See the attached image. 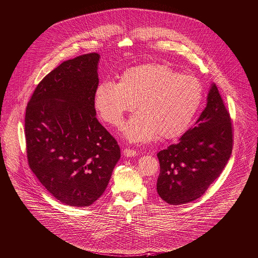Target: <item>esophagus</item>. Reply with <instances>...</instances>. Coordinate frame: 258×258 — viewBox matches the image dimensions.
I'll return each mask as SVG.
<instances>
[{"label": "esophagus", "mask_w": 258, "mask_h": 258, "mask_svg": "<svg viewBox=\"0 0 258 258\" xmlns=\"http://www.w3.org/2000/svg\"><path fill=\"white\" fill-rule=\"evenodd\" d=\"M137 152L135 151V150H132V149H124L123 150V155L125 156V157H135V156H137Z\"/></svg>", "instance_id": "obj_1"}]
</instances>
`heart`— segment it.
Returning <instances> with one entry per match:
<instances>
[{
	"mask_svg": "<svg viewBox=\"0 0 258 258\" xmlns=\"http://www.w3.org/2000/svg\"><path fill=\"white\" fill-rule=\"evenodd\" d=\"M204 99L201 81L181 75L166 64L146 63L124 71L118 83L101 82L94 104L101 117L119 126L126 112H138L124 127L133 143L181 136L198 113Z\"/></svg>",
	"mask_w": 258,
	"mask_h": 258,
	"instance_id": "obj_1",
	"label": "heart"
}]
</instances>
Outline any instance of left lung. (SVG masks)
Returning a JSON list of instances; mask_svg holds the SVG:
<instances>
[{
    "instance_id": "obj_1",
    "label": "left lung",
    "mask_w": 258,
    "mask_h": 258,
    "mask_svg": "<svg viewBox=\"0 0 258 258\" xmlns=\"http://www.w3.org/2000/svg\"><path fill=\"white\" fill-rule=\"evenodd\" d=\"M231 116L215 84L195 126L157 156V192L167 204L179 206L200 199L221 175L233 148Z\"/></svg>"
}]
</instances>
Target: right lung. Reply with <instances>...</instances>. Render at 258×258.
Masks as SVG:
<instances>
[{
  "label": "right lung",
  "instance_id": "1",
  "mask_svg": "<svg viewBox=\"0 0 258 258\" xmlns=\"http://www.w3.org/2000/svg\"><path fill=\"white\" fill-rule=\"evenodd\" d=\"M96 52L61 62L37 85L25 113L27 160L60 203L88 207L104 192L120 158L116 140L96 118Z\"/></svg>",
  "mask_w": 258,
  "mask_h": 258
}]
</instances>
